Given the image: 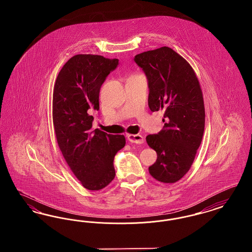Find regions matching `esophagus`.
I'll return each mask as SVG.
<instances>
[{
  "label": "esophagus",
  "mask_w": 252,
  "mask_h": 252,
  "mask_svg": "<svg viewBox=\"0 0 252 252\" xmlns=\"http://www.w3.org/2000/svg\"><path fill=\"white\" fill-rule=\"evenodd\" d=\"M128 142L132 144H143L144 142V136L141 134H128L126 135Z\"/></svg>",
  "instance_id": "34e87169"
}]
</instances>
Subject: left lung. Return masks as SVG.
<instances>
[{"mask_svg": "<svg viewBox=\"0 0 252 252\" xmlns=\"http://www.w3.org/2000/svg\"><path fill=\"white\" fill-rule=\"evenodd\" d=\"M134 61L147 78L148 107L164 110L163 128L146 137L158 155L149 173L160 182H177L191 168L203 137L200 85L190 64L166 46L139 54Z\"/></svg>", "mask_w": 252, "mask_h": 252, "instance_id": "8db88e82", "label": "left lung"}]
</instances>
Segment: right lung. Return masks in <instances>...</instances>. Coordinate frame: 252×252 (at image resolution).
Masks as SVG:
<instances>
[{"instance_id":"right-lung-1","label":"right lung","mask_w":252,"mask_h":252,"mask_svg":"<svg viewBox=\"0 0 252 252\" xmlns=\"http://www.w3.org/2000/svg\"><path fill=\"white\" fill-rule=\"evenodd\" d=\"M117 59L76 55L57 77L53 94V122L62 155L86 189L105 188L115 177L114 157L126 145L124 135L93 130V110L99 109V93Z\"/></svg>"}]
</instances>
